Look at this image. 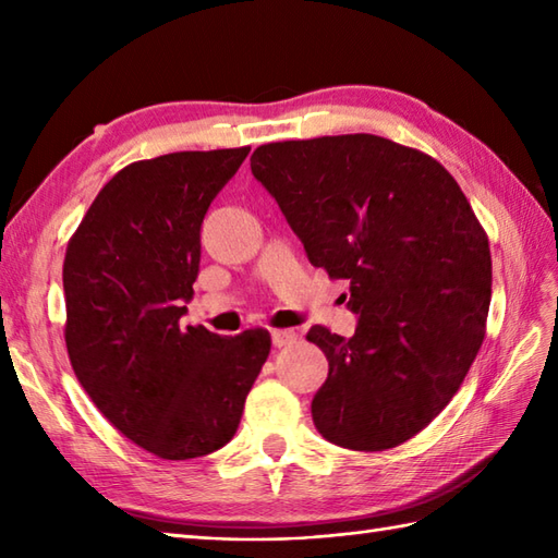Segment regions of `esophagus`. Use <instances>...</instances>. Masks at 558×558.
I'll return each instance as SVG.
<instances>
[{"label":"esophagus","mask_w":558,"mask_h":558,"mask_svg":"<svg viewBox=\"0 0 558 558\" xmlns=\"http://www.w3.org/2000/svg\"><path fill=\"white\" fill-rule=\"evenodd\" d=\"M270 336H272V345L276 348H286V345H290V342L298 340V333L290 328H278V330H272Z\"/></svg>","instance_id":"1"}]
</instances>
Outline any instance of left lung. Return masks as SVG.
I'll use <instances>...</instances> for the list:
<instances>
[{"mask_svg":"<svg viewBox=\"0 0 558 558\" xmlns=\"http://www.w3.org/2000/svg\"><path fill=\"white\" fill-rule=\"evenodd\" d=\"M252 172L306 256L350 282L352 338L312 326L328 378L312 400L326 441L386 450L458 393L487 333V232L441 162L374 134L258 146Z\"/></svg>","mask_w":558,"mask_h":558,"instance_id":"obj_1","label":"left lung"}]
</instances>
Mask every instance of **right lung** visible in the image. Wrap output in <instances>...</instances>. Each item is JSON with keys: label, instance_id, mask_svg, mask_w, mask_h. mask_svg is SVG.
Returning <instances> with one entry per match:
<instances>
[{"label": "right lung", "instance_id": "1", "mask_svg": "<svg viewBox=\"0 0 558 558\" xmlns=\"http://www.w3.org/2000/svg\"><path fill=\"white\" fill-rule=\"evenodd\" d=\"M248 146L126 165L100 189L64 256V340L83 390L117 432L162 460L222 448L268 360L270 333L182 326L210 201Z\"/></svg>", "mask_w": 558, "mask_h": 558}]
</instances>
